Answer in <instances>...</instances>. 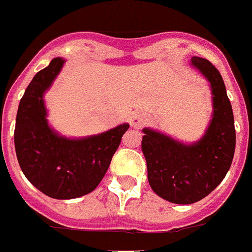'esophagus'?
Listing matches in <instances>:
<instances>
[{
    "mask_svg": "<svg viewBox=\"0 0 252 252\" xmlns=\"http://www.w3.org/2000/svg\"><path fill=\"white\" fill-rule=\"evenodd\" d=\"M147 117L143 116L141 113H135L132 117H131V126H134V127H143L145 124H147Z\"/></svg>",
    "mask_w": 252,
    "mask_h": 252,
    "instance_id": "obj_1",
    "label": "esophagus"
}]
</instances>
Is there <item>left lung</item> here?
<instances>
[{"mask_svg": "<svg viewBox=\"0 0 252 252\" xmlns=\"http://www.w3.org/2000/svg\"><path fill=\"white\" fill-rule=\"evenodd\" d=\"M192 65L207 78L213 94V118L205 135L184 144L144 128L141 149L153 192L168 202L189 205L205 198L225 178L233 161L236 128L225 85L209 60L193 56Z\"/></svg>", "mask_w": 252, "mask_h": 252, "instance_id": "8db88e82", "label": "left lung"}]
</instances>
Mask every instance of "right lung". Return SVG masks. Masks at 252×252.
<instances>
[{
	"label": "right lung",
	"mask_w": 252,
	"mask_h": 252,
	"mask_svg": "<svg viewBox=\"0 0 252 252\" xmlns=\"http://www.w3.org/2000/svg\"><path fill=\"white\" fill-rule=\"evenodd\" d=\"M55 58L33 77L16 114L15 151L23 174L38 190L56 199L93 192L104 178L128 124L82 139H68L50 127L43 94L62 70Z\"/></svg>",
	"instance_id": "1"
}]
</instances>
